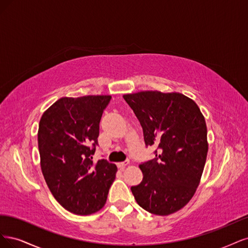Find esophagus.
Listing matches in <instances>:
<instances>
[{
	"label": "esophagus",
	"instance_id": "obj_1",
	"mask_svg": "<svg viewBox=\"0 0 248 248\" xmlns=\"http://www.w3.org/2000/svg\"><path fill=\"white\" fill-rule=\"evenodd\" d=\"M127 164H129V162H127V161L121 162V163H118V164H117V167L119 168V169H124V168Z\"/></svg>",
	"mask_w": 248,
	"mask_h": 248
}]
</instances>
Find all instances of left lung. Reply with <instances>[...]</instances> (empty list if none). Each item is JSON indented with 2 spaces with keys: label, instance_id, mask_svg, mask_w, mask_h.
Segmentation results:
<instances>
[{
  "label": "left lung",
  "instance_id": "8db88e82",
  "mask_svg": "<svg viewBox=\"0 0 248 248\" xmlns=\"http://www.w3.org/2000/svg\"><path fill=\"white\" fill-rule=\"evenodd\" d=\"M124 99L137 116L146 146L155 157L140 164L143 179L131 187L136 202L156 215L181 209L201 179L208 144L207 127L197 104L178 93L141 92Z\"/></svg>",
  "mask_w": 248,
  "mask_h": 248
}]
</instances>
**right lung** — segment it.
<instances>
[{"label": "right lung", "mask_w": 248, "mask_h": 248, "mask_svg": "<svg viewBox=\"0 0 248 248\" xmlns=\"http://www.w3.org/2000/svg\"><path fill=\"white\" fill-rule=\"evenodd\" d=\"M110 95L62 98L43 113L38 147L44 179L68 211L89 215L105 205L117 168L106 159L93 162L101 117Z\"/></svg>", "instance_id": "right-lung-1"}]
</instances>
